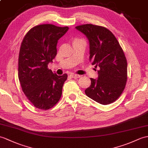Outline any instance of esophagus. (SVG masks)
Segmentation results:
<instances>
[{"label":"esophagus","mask_w":148,"mask_h":148,"mask_svg":"<svg viewBox=\"0 0 148 148\" xmlns=\"http://www.w3.org/2000/svg\"><path fill=\"white\" fill-rule=\"evenodd\" d=\"M71 76L73 77V78H79V77H80V75H78V74H71Z\"/></svg>","instance_id":"1"}]
</instances>
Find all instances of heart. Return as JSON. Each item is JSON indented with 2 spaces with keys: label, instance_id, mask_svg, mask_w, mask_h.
I'll use <instances>...</instances> for the list:
<instances>
[{
  "label": "heart",
  "instance_id": "1",
  "mask_svg": "<svg viewBox=\"0 0 148 148\" xmlns=\"http://www.w3.org/2000/svg\"><path fill=\"white\" fill-rule=\"evenodd\" d=\"M81 40V39H77V38H76V39H74L73 42H75V41H78V40Z\"/></svg>",
  "mask_w": 148,
  "mask_h": 148
}]
</instances>
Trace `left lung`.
<instances>
[{"mask_svg": "<svg viewBox=\"0 0 148 148\" xmlns=\"http://www.w3.org/2000/svg\"><path fill=\"white\" fill-rule=\"evenodd\" d=\"M90 42V60L99 67L98 79L91 78L85 93L102 105L114 102L123 91L127 80V62L114 35L106 27L92 24L75 27Z\"/></svg>", "mask_w": 148, "mask_h": 148, "instance_id": "1", "label": "left lung"}]
</instances>
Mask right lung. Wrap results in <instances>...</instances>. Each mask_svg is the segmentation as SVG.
Returning <instances> with one entry per match:
<instances>
[{"mask_svg":"<svg viewBox=\"0 0 148 148\" xmlns=\"http://www.w3.org/2000/svg\"><path fill=\"white\" fill-rule=\"evenodd\" d=\"M69 27L43 24L32 27L21 44L18 77L28 100L43 110L53 107L61 98L67 74L57 75L48 68L57 55L58 40Z\"/></svg>","mask_w":148,"mask_h":148,"instance_id":"add662e5","label":"right lung"}]
</instances>
